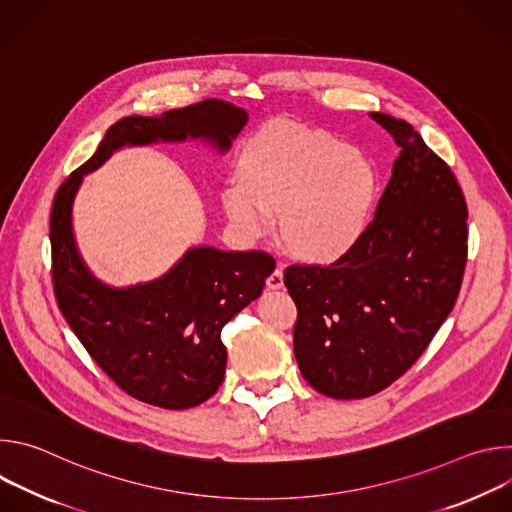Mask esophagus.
<instances>
[{
	"instance_id": "1",
	"label": "esophagus",
	"mask_w": 512,
	"mask_h": 512,
	"mask_svg": "<svg viewBox=\"0 0 512 512\" xmlns=\"http://www.w3.org/2000/svg\"><path fill=\"white\" fill-rule=\"evenodd\" d=\"M269 289H281L283 287V267H275V271L267 277Z\"/></svg>"
}]
</instances>
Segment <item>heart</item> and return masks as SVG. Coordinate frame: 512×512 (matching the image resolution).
<instances>
[{
	"label": "heart",
	"mask_w": 512,
	"mask_h": 512,
	"mask_svg": "<svg viewBox=\"0 0 512 512\" xmlns=\"http://www.w3.org/2000/svg\"><path fill=\"white\" fill-rule=\"evenodd\" d=\"M239 180L221 192L235 233L253 243L273 227L285 249L306 263H334L348 255L369 227L379 172L362 152L334 135L302 125H271L239 156Z\"/></svg>",
	"instance_id": "obj_1"
}]
</instances>
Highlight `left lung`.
Segmentation results:
<instances>
[{"instance_id": "obj_1", "label": "left lung", "mask_w": 512, "mask_h": 512, "mask_svg": "<svg viewBox=\"0 0 512 512\" xmlns=\"http://www.w3.org/2000/svg\"><path fill=\"white\" fill-rule=\"evenodd\" d=\"M399 145L375 221L330 267L291 265L302 377L332 399L397 381L452 312L468 255V208L450 166L403 119L371 113Z\"/></svg>"}]
</instances>
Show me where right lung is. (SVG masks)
Instances as JSON below:
<instances>
[{"instance_id":"obj_1","label":"right lung","mask_w":512,"mask_h":512,"mask_svg":"<svg viewBox=\"0 0 512 512\" xmlns=\"http://www.w3.org/2000/svg\"><path fill=\"white\" fill-rule=\"evenodd\" d=\"M249 113L206 99L160 117H123L97 152L58 188L50 214L52 281L62 316L93 360L127 395L162 409H188L210 399L225 379L223 326L257 300L275 261L261 251L192 247L162 277L111 287L83 261L72 204L83 178L125 145L208 141L221 154Z\"/></svg>"}]
</instances>
